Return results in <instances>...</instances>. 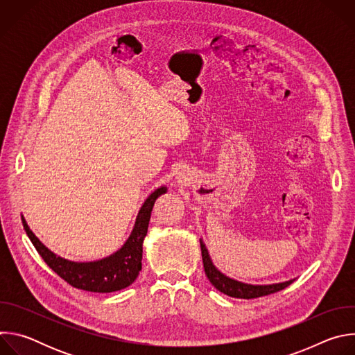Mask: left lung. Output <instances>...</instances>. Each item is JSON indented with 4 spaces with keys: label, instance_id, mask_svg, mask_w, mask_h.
Segmentation results:
<instances>
[{
    "label": "left lung",
    "instance_id": "1",
    "mask_svg": "<svg viewBox=\"0 0 355 355\" xmlns=\"http://www.w3.org/2000/svg\"><path fill=\"white\" fill-rule=\"evenodd\" d=\"M200 244V252H202V261H204V268L208 279L211 284L220 291L222 293L232 296V297H241V299H252V297H260L266 296L278 291H282L288 285H291L296 278L285 281V282H278V284H268V285H252V284H245L237 279H233L223 272H220L212 263V259L208 252V248L204 243V240L199 239Z\"/></svg>",
    "mask_w": 355,
    "mask_h": 355
}]
</instances>
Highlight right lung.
<instances>
[{
  "instance_id": "add662e5",
  "label": "right lung",
  "mask_w": 355,
  "mask_h": 355,
  "mask_svg": "<svg viewBox=\"0 0 355 355\" xmlns=\"http://www.w3.org/2000/svg\"><path fill=\"white\" fill-rule=\"evenodd\" d=\"M166 192L167 187L164 185L151 192L141 205L133 230L125 244L114 254L96 261L77 263L56 256L35 236L24 216L22 225L43 261L67 284L88 292H115L129 286L137 278L139 271L141 270L143 241L147 234L151 211H153L157 198Z\"/></svg>"
}]
</instances>
